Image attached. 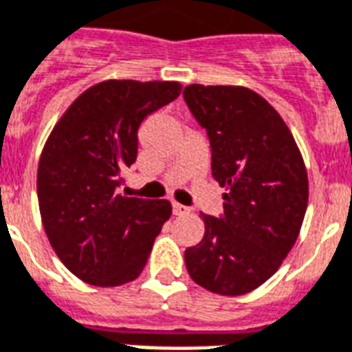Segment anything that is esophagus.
Returning <instances> with one entry per match:
<instances>
[{"instance_id": "esophagus-1", "label": "esophagus", "mask_w": 352, "mask_h": 352, "mask_svg": "<svg viewBox=\"0 0 352 352\" xmlns=\"http://www.w3.org/2000/svg\"><path fill=\"white\" fill-rule=\"evenodd\" d=\"M173 213H174V215H186V213H189V208L178 204V202H174V204H173Z\"/></svg>"}]
</instances>
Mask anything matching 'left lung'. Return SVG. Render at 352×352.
<instances>
[{"label": "left lung", "instance_id": "obj_1", "mask_svg": "<svg viewBox=\"0 0 352 352\" xmlns=\"http://www.w3.org/2000/svg\"><path fill=\"white\" fill-rule=\"evenodd\" d=\"M189 109L211 144V173L224 187L221 219L200 213L204 237L186 250L198 286L237 297L271 278L297 241L308 206V173L292 131L258 92L189 85Z\"/></svg>", "mask_w": 352, "mask_h": 352}]
</instances>
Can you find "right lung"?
Segmentation results:
<instances>
[{"instance_id":"right-lung-1","label":"right lung","mask_w":352,"mask_h":352,"mask_svg":"<svg viewBox=\"0 0 352 352\" xmlns=\"http://www.w3.org/2000/svg\"><path fill=\"white\" fill-rule=\"evenodd\" d=\"M179 92L178 81H100L74 100L42 148V226L66 269L91 286L135 280L170 219L168 200L124 197L116 189L137 160L141 122Z\"/></svg>"}]
</instances>
